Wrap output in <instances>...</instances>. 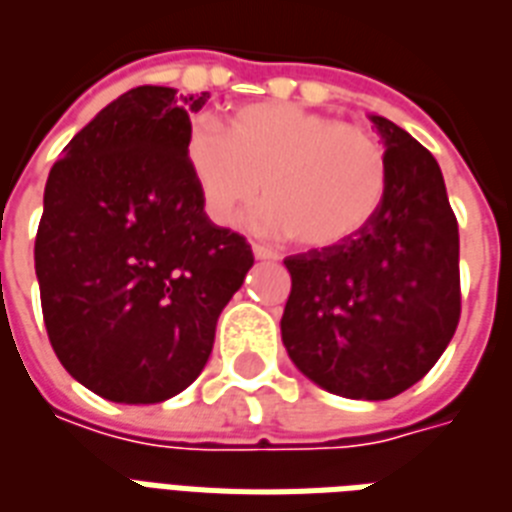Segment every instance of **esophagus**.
<instances>
[{"instance_id": "esophagus-1", "label": "esophagus", "mask_w": 512, "mask_h": 512, "mask_svg": "<svg viewBox=\"0 0 512 512\" xmlns=\"http://www.w3.org/2000/svg\"><path fill=\"white\" fill-rule=\"evenodd\" d=\"M253 259L275 261V259H278V253L270 251V248H264V245H253Z\"/></svg>"}]
</instances>
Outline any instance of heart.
<instances>
[{
    "label": "heart",
    "mask_w": 512,
    "mask_h": 512,
    "mask_svg": "<svg viewBox=\"0 0 512 512\" xmlns=\"http://www.w3.org/2000/svg\"><path fill=\"white\" fill-rule=\"evenodd\" d=\"M183 153L199 205L215 226H234L259 199L253 224L307 248L351 240L386 194V153L370 132L291 102L237 107L229 126L197 118Z\"/></svg>",
    "instance_id": "b5f03b06"
}]
</instances>
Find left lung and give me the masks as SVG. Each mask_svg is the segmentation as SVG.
<instances>
[{
  "mask_svg": "<svg viewBox=\"0 0 512 512\" xmlns=\"http://www.w3.org/2000/svg\"><path fill=\"white\" fill-rule=\"evenodd\" d=\"M386 148V194L359 234L288 256L280 334L297 370L329 394L391 399L424 378L461 313L459 224L424 145L370 115Z\"/></svg>",
  "mask_w": 512,
  "mask_h": 512,
  "instance_id": "left-lung-1",
  "label": "left lung"
}]
</instances>
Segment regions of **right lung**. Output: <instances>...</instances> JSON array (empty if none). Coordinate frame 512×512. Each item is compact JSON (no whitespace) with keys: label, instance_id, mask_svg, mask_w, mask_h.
Masks as SVG:
<instances>
[{"label":"right lung","instance_id":"obj_1","mask_svg":"<svg viewBox=\"0 0 512 512\" xmlns=\"http://www.w3.org/2000/svg\"><path fill=\"white\" fill-rule=\"evenodd\" d=\"M210 94L137 86L53 164L34 240L42 318L64 370L110 402L153 405L205 370L251 245L199 205L183 140Z\"/></svg>","mask_w":512,"mask_h":512}]
</instances>
